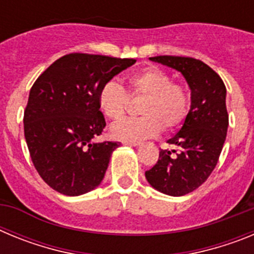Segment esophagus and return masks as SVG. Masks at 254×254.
I'll list each match as a JSON object with an SVG mask.
<instances>
[{
    "label": "esophagus",
    "instance_id": "esophagus-1",
    "mask_svg": "<svg viewBox=\"0 0 254 254\" xmlns=\"http://www.w3.org/2000/svg\"><path fill=\"white\" fill-rule=\"evenodd\" d=\"M125 145H129V146H141L142 142L141 141H123Z\"/></svg>",
    "mask_w": 254,
    "mask_h": 254
}]
</instances>
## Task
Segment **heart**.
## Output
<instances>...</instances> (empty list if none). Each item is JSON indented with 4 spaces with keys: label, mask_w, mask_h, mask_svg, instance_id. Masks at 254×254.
Segmentation results:
<instances>
[{
    "label": "heart",
    "mask_w": 254,
    "mask_h": 254,
    "mask_svg": "<svg viewBox=\"0 0 254 254\" xmlns=\"http://www.w3.org/2000/svg\"><path fill=\"white\" fill-rule=\"evenodd\" d=\"M132 95L145 98L138 118H125L113 123L112 137L122 141L145 140L178 127L188 112V94L185 87L173 84L172 77L158 67H149L128 78ZM100 111L111 120H120L128 107V95L114 80L107 81L98 95Z\"/></svg>",
    "instance_id": "obj_1"
}]
</instances>
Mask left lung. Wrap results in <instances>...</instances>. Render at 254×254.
Masks as SVG:
<instances>
[{"mask_svg":"<svg viewBox=\"0 0 254 254\" xmlns=\"http://www.w3.org/2000/svg\"><path fill=\"white\" fill-rule=\"evenodd\" d=\"M150 61L183 75L190 90V108L183 126L160 150L159 160L145 173L149 185L168 196L193 192L216 167L229 126L226 87L214 69L190 57L158 56Z\"/></svg>","mask_w":254,"mask_h":254,"instance_id":"8db88e82","label":"left lung"}]
</instances>
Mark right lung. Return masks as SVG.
Returning <instances> with one entry per match:
<instances>
[{"instance_id":"add662e5","label":"right lung","mask_w":254,"mask_h":254,"mask_svg":"<svg viewBox=\"0 0 254 254\" xmlns=\"http://www.w3.org/2000/svg\"><path fill=\"white\" fill-rule=\"evenodd\" d=\"M134 62L71 53L37 78L24 113V134L35 169L49 187L80 196L102 183L120 142L94 141L105 127L98 95L105 82Z\"/></svg>"}]
</instances>
